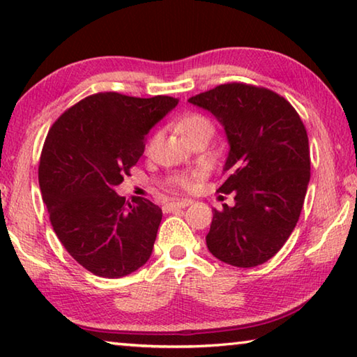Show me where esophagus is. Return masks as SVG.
<instances>
[{
	"label": "esophagus",
	"mask_w": 357,
	"mask_h": 357,
	"mask_svg": "<svg viewBox=\"0 0 357 357\" xmlns=\"http://www.w3.org/2000/svg\"><path fill=\"white\" fill-rule=\"evenodd\" d=\"M190 203H192L190 200H176V202H172V203H168L167 206H165V209H167V211H173V209L187 208V206H189Z\"/></svg>",
	"instance_id": "1"
}]
</instances>
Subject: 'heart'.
Instances as JSON below:
<instances>
[{"label":"heart","instance_id":"obj_1","mask_svg":"<svg viewBox=\"0 0 357 357\" xmlns=\"http://www.w3.org/2000/svg\"><path fill=\"white\" fill-rule=\"evenodd\" d=\"M178 128L181 130V134L184 135V138L187 142L193 140V138L200 137V135H211L213 134V123L208 118H204L203 114H187V116L181 118L179 123H178ZM160 140V132L155 130L153 134L149 135L148 142H146V151L151 153V151H154L157 144H159ZM193 176H187V174H183V176H178L176 183L181 187H185V189H189V187L193 185Z\"/></svg>","mask_w":357,"mask_h":357}]
</instances>
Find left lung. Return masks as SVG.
<instances>
[{"label": "left lung", "instance_id": "8db88e82", "mask_svg": "<svg viewBox=\"0 0 357 357\" xmlns=\"http://www.w3.org/2000/svg\"><path fill=\"white\" fill-rule=\"evenodd\" d=\"M189 102L214 114L229 144L219 192H233L234 206L213 209L206 245L223 263L255 268L299 220L310 181L307 130L287 99L252 84H220Z\"/></svg>", "mask_w": 357, "mask_h": 357}]
</instances>
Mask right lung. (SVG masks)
Masks as SVG:
<instances>
[{
  "label": "right lung",
  "mask_w": 357,
  "mask_h": 357,
  "mask_svg": "<svg viewBox=\"0 0 357 357\" xmlns=\"http://www.w3.org/2000/svg\"><path fill=\"white\" fill-rule=\"evenodd\" d=\"M178 99L88 96L48 130L39 164L42 198L69 255L94 275L119 279L148 261L162 209L146 198L126 202L114 187L130 176L146 135Z\"/></svg>",
  "instance_id": "right-lung-1"
}]
</instances>
